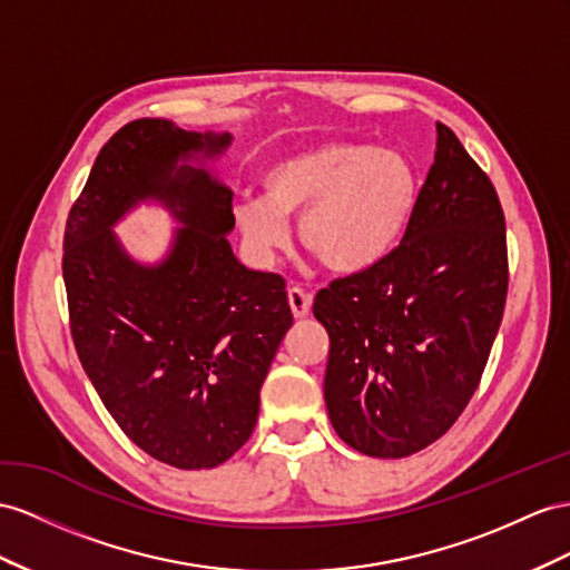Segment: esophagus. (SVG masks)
Here are the masks:
<instances>
[{
    "label": "esophagus",
    "mask_w": 570,
    "mask_h": 570,
    "mask_svg": "<svg viewBox=\"0 0 570 570\" xmlns=\"http://www.w3.org/2000/svg\"><path fill=\"white\" fill-rule=\"evenodd\" d=\"M288 305H291V313H294V317L301 320L311 313L313 294H308V291L301 286H291L288 288Z\"/></svg>",
    "instance_id": "obj_1"
}]
</instances>
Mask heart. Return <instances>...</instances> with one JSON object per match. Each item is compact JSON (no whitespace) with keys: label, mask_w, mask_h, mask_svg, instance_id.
<instances>
[{"label":"heart","mask_w":570,"mask_h":570,"mask_svg":"<svg viewBox=\"0 0 570 570\" xmlns=\"http://www.w3.org/2000/svg\"><path fill=\"white\" fill-rule=\"evenodd\" d=\"M262 197H243L233 218L247 250L272 265L298 213V240L334 274H361L395 250L419 202L414 166L400 151L327 141L262 170Z\"/></svg>","instance_id":"obj_1"}]
</instances>
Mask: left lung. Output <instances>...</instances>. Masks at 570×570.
Returning a JSON list of instances; mask_svg holds the SVG:
<instances>
[{"instance_id": "8db88e82", "label": "left lung", "mask_w": 570, "mask_h": 570, "mask_svg": "<svg viewBox=\"0 0 570 570\" xmlns=\"http://www.w3.org/2000/svg\"><path fill=\"white\" fill-rule=\"evenodd\" d=\"M400 247L317 291L330 334L325 404L346 445L397 460L438 441L472 400L508 291L499 195L452 129Z\"/></svg>"}]
</instances>
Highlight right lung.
Returning <instances> with one entry per match:
<instances>
[{
	"label": "right lung",
	"mask_w": 570,
	"mask_h": 570,
	"mask_svg": "<svg viewBox=\"0 0 570 570\" xmlns=\"http://www.w3.org/2000/svg\"><path fill=\"white\" fill-rule=\"evenodd\" d=\"M228 132L160 118L100 149L69 212L62 274L81 366L129 441L178 470H212L250 438L259 387L294 325L279 274L233 255L230 189L207 168ZM141 200L181 224L164 261L129 256L111 226Z\"/></svg>",
	"instance_id": "1"
}]
</instances>
